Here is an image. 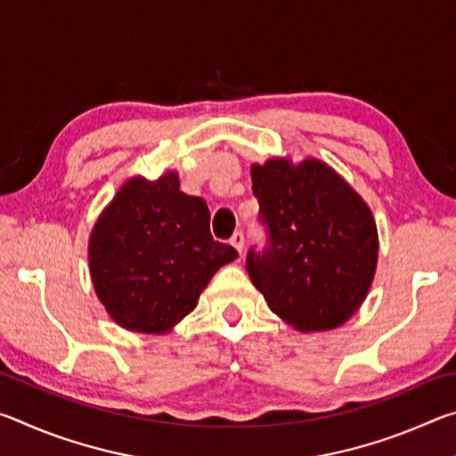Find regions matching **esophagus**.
Listing matches in <instances>:
<instances>
[{"label":"esophagus","instance_id":"obj_1","mask_svg":"<svg viewBox=\"0 0 456 456\" xmlns=\"http://www.w3.org/2000/svg\"><path fill=\"white\" fill-rule=\"evenodd\" d=\"M231 245H233L235 249L239 251V256H241L243 249H245V235L241 233V231H235L233 237H231Z\"/></svg>","mask_w":456,"mask_h":456}]
</instances>
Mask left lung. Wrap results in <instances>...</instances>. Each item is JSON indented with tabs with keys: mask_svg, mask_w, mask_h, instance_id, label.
<instances>
[{
	"mask_svg": "<svg viewBox=\"0 0 456 456\" xmlns=\"http://www.w3.org/2000/svg\"><path fill=\"white\" fill-rule=\"evenodd\" d=\"M269 249L247 272L269 310L297 331H328L364 304L378 265L372 211L328 163L288 157L251 165Z\"/></svg>",
	"mask_w": 456,
	"mask_h": 456,
	"instance_id": "obj_1",
	"label": "left lung"
}]
</instances>
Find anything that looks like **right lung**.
I'll return each instance as SVG.
<instances>
[{"mask_svg": "<svg viewBox=\"0 0 456 456\" xmlns=\"http://www.w3.org/2000/svg\"><path fill=\"white\" fill-rule=\"evenodd\" d=\"M209 209L181 191L179 173L136 175L108 203L88 239L94 291L120 328L167 334L237 251L215 241Z\"/></svg>", "mask_w": 456, "mask_h": 456, "instance_id": "add662e5", "label": "right lung"}]
</instances>
